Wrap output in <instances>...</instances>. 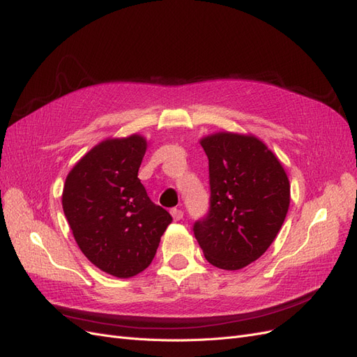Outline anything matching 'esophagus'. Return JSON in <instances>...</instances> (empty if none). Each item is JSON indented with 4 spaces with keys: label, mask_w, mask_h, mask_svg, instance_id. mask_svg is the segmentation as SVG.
Wrapping results in <instances>:
<instances>
[{
    "label": "esophagus",
    "mask_w": 357,
    "mask_h": 357,
    "mask_svg": "<svg viewBox=\"0 0 357 357\" xmlns=\"http://www.w3.org/2000/svg\"><path fill=\"white\" fill-rule=\"evenodd\" d=\"M170 213H172V217L175 221H179V220H182V217H184V212H182L181 209H176V208H173L170 211Z\"/></svg>",
    "instance_id": "esophagus-1"
}]
</instances>
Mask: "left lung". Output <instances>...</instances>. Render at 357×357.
I'll use <instances>...</instances> for the list:
<instances>
[{"label":"left lung","mask_w":357,"mask_h":357,"mask_svg":"<svg viewBox=\"0 0 357 357\" xmlns=\"http://www.w3.org/2000/svg\"><path fill=\"white\" fill-rule=\"evenodd\" d=\"M209 161V209L192 231L206 260L236 271L266 251L286 220L290 184L278 158L254 136L202 139Z\"/></svg>","instance_id":"1"}]
</instances>
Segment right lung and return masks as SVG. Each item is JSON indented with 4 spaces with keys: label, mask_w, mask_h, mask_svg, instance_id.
Listing matches in <instances>:
<instances>
[{
    "label": "right lung",
    "mask_w": 357,
    "mask_h": 357,
    "mask_svg": "<svg viewBox=\"0 0 357 357\" xmlns=\"http://www.w3.org/2000/svg\"><path fill=\"white\" fill-rule=\"evenodd\" d=\"M146 140L133 135L101 142L71 169L63 209L79 248L118 278L135 277L154 259L172 215L137 178Z\"/></svg>",
    "instance_id": "obj_1"
}]
</instances>
